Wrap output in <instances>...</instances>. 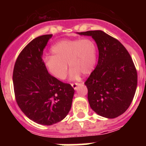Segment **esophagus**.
Masks as SVG:
<instances>
[{
  "mask_svg": "<svg viewBox=\"0 0 146 146\" xmlns=\"http://www.w3.org/2000/svg\"><path fill=\"white\" fill-rule=\"evenodd\" d=\"M72 86L73 87V88L74 89V90H76V89L77 88V86H79L80 83H77V82H75V83H72Z\"/></svg>",
  "mask_w": 146,
  "mask_h": 146,
  "instance_id": "obj_1",
  "label": "esophagus"
}]
</instances>
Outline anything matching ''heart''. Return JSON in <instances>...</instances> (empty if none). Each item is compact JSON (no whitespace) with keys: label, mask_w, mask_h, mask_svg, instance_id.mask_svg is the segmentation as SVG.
Here are the masks:
<instances>
[{"label":"heart","mask_w":146,"mask_h":146,"mask_svg":"<svg viewBox=\"0 0 146 146\" xmlns=\"http://www.w3.org/2000/svg\"><path fill=\"white\" fill-rule=\"evenodd\" d=\"M53 55H46L44 65L51 75L58 80H64L68 72V64L72 68V79L91 74L96 61V47L92 40L64 39L51 48Z\"/></svg>","instance_id":"b5f03b06"}]
</instances>
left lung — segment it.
Instances as JSON below:
<instances>
[{
    "mask_svg": "<svg viewBox=\"0 0 146 146\" xmlns=\"http://www.w3.org/2000/svg\"><path fill=\"white\" fill-rule=\"evenodd\" d=\"M91 36L99 50L97 66L85 85L90 107L101 116L115 118L133 100L137 73L129 53L121 42L102 31L78 33Z\"/></svg>",
    "mask_w": 146,
    "mask_h": 146,
    "instance_id": "1",
    "label": "left lung"
}]
</instances>
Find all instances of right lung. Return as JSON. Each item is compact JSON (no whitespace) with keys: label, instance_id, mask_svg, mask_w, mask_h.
<instances>
[{"label":"right lung","instance_id":"add662e5","mask_svg":"<svg viewBox=\"0 0 146 146\" xmlns=\"http://www.w3.org/2000/svg\"><path fill=\"white\" fill-rule=\"evenodd\" d=\"M52 34L36 37L25 46L15 62L13 84L18 106L29 119L38 124L62 121L72 107L74 90L46 69L43 50Z\"/></svg>","mask_w":146,"mask_h":146}]
</instances>
